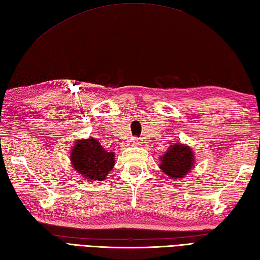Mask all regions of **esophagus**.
<instances>
[{
	"label": "esophagus",
	"mask_w": 260,
	"mask_h": 260,
	"mask_svg": "<svg viewBox=\"0 0 260 260\" xmlns=\"http://www.w3.org/2000/svg\"><path fill=\"white\" fill-rule=\"evenodd\" d=\"M131 142H132V144H133V145H139L142 143V141L140 139H137V137H133Z\"/></svg>",
	"instance_id": "obj_1"
}]
</instances>
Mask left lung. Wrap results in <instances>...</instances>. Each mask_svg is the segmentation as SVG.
<instances>
[{
	"instance_id": "left-lung-1",
	"label": "left lung",
	"mask_w": 260,
	"mask_h": 260,
	"mask_svg": "<svg viewBox=\"0 0 260 260\" xmlns=\"http://www.w3.org/2000/svg\"><path fill=\"white\" fill-rule=\"evenodd\" d=\"M159 169L168 178L180 180L185 178V175L194 169V153L189 145L175 143L168 148L164 155L159 157Z\"/></svg>"
}]
</instances>
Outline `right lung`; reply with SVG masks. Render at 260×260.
I'll return each mask as SVG.
<instances>
[{
    "label": "right lung",
    "instance_id": "right-lung-1",
    "mask_svg": "<svg viewBox=\"0 0 260 260\" xmlns=\"http://www.w3.org/2000/svg\"><path fill=\"white\" fill-rule=\"evenodd\" d=\"M73 168L88 181H104L115 165V153L108 152L95 137L75 142L70 151Z\"/></svg>",
    "mask_w": 260,
    "mask_h": 260
}]
</instances>
